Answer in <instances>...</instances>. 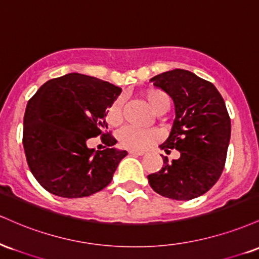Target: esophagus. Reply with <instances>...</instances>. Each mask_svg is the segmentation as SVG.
I'll list each match as a JSON object with an SVG mask.
<instances>
[{
    "mask_svg": "<svg viewBox=\"0 0 259 259\" xmlns=\"http://www.w3.org/2000/svg\"><path fill=\"white\" fill-rule=\"evenodd\" d=\"M128 153L131 155H137V156H142V155H144V151H141V150H130Z\"/></svg>",
    "mask_w": 259,
    "mask_h": 259,
    "instance_id": "esophagus-1",
    "label": "esophagus"
}]
</instances>
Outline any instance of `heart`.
Instances as JSON below:
<instances>
[{
  "label": "heart",
  "instance_id": "obj_1",
  "mask_svg": "<svg viewBox=\"0 0 259 259\" xmlns=\"http://www.w3.org/2000/svg\"><path fill=\"white\" fill-rule=\"evenodd\" d=\"M143 98L148 103V105L153 109V111L160 112L163 109L168 110L171 99L168 94L159 88H149L143 92ZM122 108H123V97L120 96L115 98L109 105L106 110V121L111 126H118L122 121ZM159 138V133L155 130L136 128V127H123L118 132L117 139L121 147L131 149V150H144L151 143H154Z\"/></svg>",
  "mask_w": 259,
  "mask_h": 259
}]
</instances>
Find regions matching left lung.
Listing matches in <instances>:
<instances>
[{"instance_id": "obj_1", "label": "left lung", "mask_w": 259, "mask_h": 259, "mask_svg": "<svg viewBox=\"0 0 259 259\" xmlns=\"http://www.w3.org/2000/svg\"><path fill=\"white\" fill-rule=\"evenodd\" d=\"M175 103L176 118L161 149H176L178 160L162 156L159 172L148 176L154 191L173 200L195 199L211 189L226 165L230 141V117L213 83L183 69L154 76L150 80Z\"/></svg>"}]
</instances>
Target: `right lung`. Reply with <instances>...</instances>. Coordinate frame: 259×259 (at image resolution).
<instances>
[{
    "mask_svg": "<svg viewBox=\"0 0 259 259\" xmlns=\"http://www.w3.org/2000/svg\"><path fill=\"white\" fill-rule=\"evenodd\" d=\"M109 82L77 74L46 82L27 102L23 145L36 181L54 195L90 196L110 184L126 150L112 148L116 139L105 122L106 110L121 93ZM102 136L108 147L90 149V138Z\"/></svg>",
    "mask_w": 259,
    "mask_h": 259,
    "instance_id": "add662e5",
    "label": "right lung"
}]
</instances>
